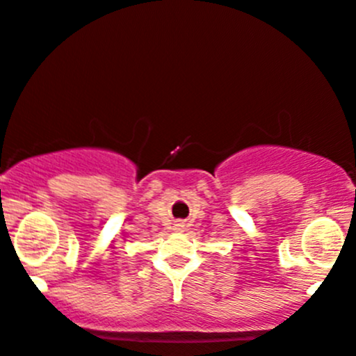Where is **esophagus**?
Here are the masks:
<instances>
[{"label": "esophagus", "mask_w": 356, "mask_h": 356, "mask_svg": "<svg viewBox=\"0 0 356 356\" xmlns=\"http://www.w3.org/2000/svg\"><path fill=\"white\" fill-rule=\"evenodd\" d=\"M183 228H185V225H183V223H177V229H178V232H183Z\"/></svg>", "instance_id": "34e87169"}]
</instances>
